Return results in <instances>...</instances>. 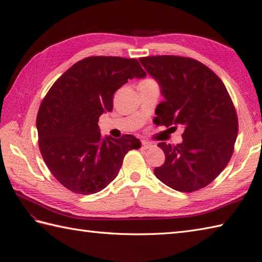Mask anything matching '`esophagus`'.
Listing matches in <instances>:
<instances>
[{"instance_id":"1","label":"esophagus","mask_w":262,"mask_h":262,"mask_svg":"<svg viewBox=\"0 0 262 262\" xmlns=\"http://www.w3.org/2000/svg\"><path fill=\"white\" fill-rule=\"evenodd\" d=\"M152 145H153V144L150 143V142H147V141H142V142H141V147L143 148V149H147V148H149Z\"/></svg>"}]
</instances>
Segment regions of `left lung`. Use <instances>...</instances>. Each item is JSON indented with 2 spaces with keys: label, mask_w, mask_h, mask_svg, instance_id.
I'll return each mask as SVG.
<instances>
[{
  "label": "left lung",
  "mask_w": 262,
  "mask_h": 262,
  "mask_svg": "<svg viewBox=\"0 0 262 262\" xmlns=\"http://www.w3.org/2000/svg\"><path fill=\"white\" fill-rule=\"evenodd\" d=\"M161 86L164 100L155 114L158 124L184 129L180 144L158 143L166 161L154 169L163 184L181 192L208 186L234 152L238 119L224 83L203 63L178 55L140 58Z\"/></svg>",
  "instance_id": "8db88e82"
}]
</instances>
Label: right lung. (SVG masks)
Wrapping results in <instances>:
<instances>
[{"instance_id": "obj_1", "label": "right lung", "mask_w": 262, "mask_h": 262, "mask_svg": "<svg viewBox=\"0 0 262 262\" xmlns=\"http://www.w3.org/2000/svg\"><path fill=\"white\" fill-rule=\"evenodd\" d=\"M145 75L137 59L98 55L76 62L54 82L36 124L41 156L62 186L78 194L96 193L116 178L125 154L141 146L131 134L101 139L97 122L113 110L118 89Z\"/></svg>"}]
</instances>
